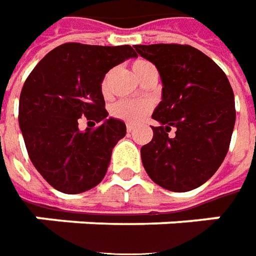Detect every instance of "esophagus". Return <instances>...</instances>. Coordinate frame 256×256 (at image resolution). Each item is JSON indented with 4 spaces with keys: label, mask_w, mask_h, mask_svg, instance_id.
<instances>
[{
    "label": "esophagus",
    "mask_w": 256,
    "mask_h": 256,
    "mask_svg": "<svg viewBox=\"0 0 256 256\" xmlns=\"http://www.w3.org/2000/svg\"><path fill=\"white\" fill-rule=\"evenodd\" d=\"M126 131L132 132L134 131V126H132V125H126Z\"/></svg>",
    "instance_id": "obj_1"
}]
</instances>
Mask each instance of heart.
I'll use <instances>...</instances> for the list:
<instances>
[{
  "mask_svg": "<svg viewBox=\"0 0 256 256\" xmlns=\"http://www.w3.org/2000/svg\"><path fill=\"white\" fill-rule=\"evenodd\" d=\"M152 70H155L154 66L146 62V60H135L132 63V72L136 76V78L142 82V78L146 76L148 73H150ZM102 92H106L107 88V78L101 84ZM150 102L148 101H134V100H121L114 102L111 108H110V114L116 118L121 120L126 124L135 125L140 124V121L148 116L150 111Z\"/></svg>",
  "mask_w": 256,
  "mask_h": 256,
  "instance_id": "heart-1",
  "label": "heart"
}]
</instances>
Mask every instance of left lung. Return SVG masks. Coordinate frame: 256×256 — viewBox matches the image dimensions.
<instances>
[{
  "label": "left lung",
  "mask_w": 256,
  "mask_h": 256,
  "mask_svg": "<svg viewBox=\"0 0 256 256\" xmlns=\"http://www.w3.org/2000/svg\"><path fill=\"white\" fill-rule=\"evenodd\" d=\"M155 64L162 80V101L152 118L154 138L140 148L149 178L170 192L202 186L227 155L236 125L231 84L216 62L188 44H135ZM172 128L176 130L168 136Z\"/></svg>",
  "instance_id": "1"
}]
</instances>
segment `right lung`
Listing matches in <instances>:
<instances>
[{
  "instance_id": "obj_1",
  "label": "right lung",
  "mask_w": 256,
  "mask_h": 256,
  "mask_svg": "<svg viewBox=\"0 0 256 256\" xmlns=\"http://www.w3.org/2000/svg\"><path fill=\"white\" fill-rule=\"evenodd\" d=\"M136 56L130 44H64L28 76L20 97V128L36 170L56 190L77 194L104 179L126 126L108 116L101 84L110 68ZM82 115L100 125L80 132Z\"/></svg>"
}]
</instances>
